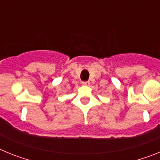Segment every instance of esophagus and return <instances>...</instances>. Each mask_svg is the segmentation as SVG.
I'll return each mask as SVG.
<instances>
[{
    "label": "esophagus",
    "instance_id": "obj_1",
    "mask_svg": "<svg viewBox=\"0 0 160 160\" xmlns=\"http://www.w3.org/2000/svg\"><path fill=\"white\" fill-rule=\"evenodd\" d=\"M82 84L85 85V86H87V85L90 84V82H89V81H82Z\"/></svg>",
    "mask_w": 160,
    "mask_h": 160
}]
</instances>
